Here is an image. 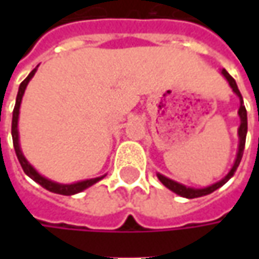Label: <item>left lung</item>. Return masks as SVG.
Masks as SVG:
<instances>
[{"label": "left lung", "instance_id": "8db88e82", "mask_svg": "<svg viewBox=\"0 0 259 259\" xmlns=\"http://www.w3.org/2000/svg\"><path fill=\"white\" fill-rule=\"evenodd\" d=\"M224 77L228 80V83L229 86L232 88V91H234V94L239 98V109H238V115H239V119H241V125H239V128H238V137H239V144H238V153H236V158H235V163L232 165V168L229 170V173L225 176L222 180H219V182H216V183L210 184V186H207V187H202V189H196V187H189V186H184V184L179 183V182H174L171 179H168V177H165L163 174L157 173V177H158V180L161 182V183L164 184L167 189H170L171 192H174L176 194H179V196H182V197H186V199H194V197H202V196H206V194L212 193L214 190H218L219 187H222L232 176L236 171V168H238V165L241 163V160H242V154H244V148H245V140H246V131H248V118H246V109H245V105H244V99H242V95L239 92V89H238V85H236V82H235V79L232 76L229 75L225 69H222V72H221Z\"/></svg>", "mask_w": 259, "mask_h": 259}]
</instances>
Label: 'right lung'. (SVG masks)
I'll list each match as a JSON object with an SVG mask.
<instances>
[{
	"label": "right lung",
	"mask_w": 259,
	"mask_h": 259,
	"mask_svg": "<svg viewBox=\"0 0 259 259\" xmlns=\"http://www.w3.org/2000/svg\"><path fill=\"white\" fill-rule=\"evenodd\" d=\"M38 67V66H37ZM37 67L33 69L30 72V75L25 77L24 80L21 82V85L18 88V94H17V99H15V106L14 111H13V124H11V135H13V144H14V150L15 154H17V158L20 161V164L23 167L24 173L33 179L35 183H38L41 187H45L46 190L52 192V193H57V194H63V196H72V194L80 193L83 192L85 189L94 186L95 183H98L99 180H102L106 174L101 176V177H95V179H88V180H82V182H76V183H70V184H63V183H56L53 180L47 179L45 176L38 173L35 170L33 165L28 163V160L25 158L23 151H21V147H20V137H18V116H20V105H21V101H23V95L25 92V88L28 85V82L31 80V77L35 75L37 72Z\"/></svg>",
	"instance_id": "right-lung-1"
}]
</instances>
